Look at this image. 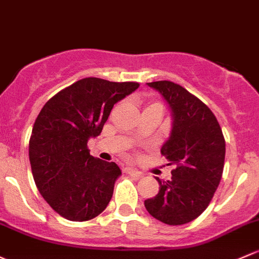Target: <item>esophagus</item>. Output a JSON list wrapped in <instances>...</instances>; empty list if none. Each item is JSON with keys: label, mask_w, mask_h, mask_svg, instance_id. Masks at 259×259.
Masks as SVG:
<instances>
[{"label": "esophagus", "mask_w": 259, "mask_h": 259, "mask_svg": "<svg viewBox=\"0 0 259 259\" xmlns=\"http://www.w3.org/2000/svg\"><path fill=\"white\" fill-rule=\"evenodd\" d=\"M126 172L129 174V175L134 176V178H137V179H140L141 176H143V172H140V171L135 170V168H133V167H127Z\"/></svg>", "instance_id": "34e87169"}]
</instances>
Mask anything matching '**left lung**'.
Returning <instances> with one entry per match:
<instances>
[{
  "instance_id": "left-lung-1",
  "label": "left lung",
  "mask_w": 259,
  "mask_h": 259,
  "mask_svg": "<svg viewBox=\"0 0 259 259\" xmlns=\"http://www.w3.org/2000/svg\"><path fill=\"white\" fill-rule=\"evenodd\" d=\"M162 95L172 116L170 137L161 148L172 178L162 181L159 194L144 205L152 217L171 226L197 219L211 202L221 181L226 144L221 126L209 108L179 84L148 83Z\"/></svg>"
}]
</instances>
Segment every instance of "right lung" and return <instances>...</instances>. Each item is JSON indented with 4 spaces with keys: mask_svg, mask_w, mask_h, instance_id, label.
I'll list each match as a JSON object with an SVG mask.
<instances>
[{
    "mask_svg": "<svg viewBox=\"0 0 259 259\" xmlns=\"http://www.w3.org/2000/svg\"><path fill=\"white\" fill-rule=\"evenodd\" d=\"M139 88L135 81L84 78L45 104L29 139V161L38 191L69 221L94 219L107 208L121 175L115 162L89 154L114 104Z\"/></svg>",
    "mask_w": 259,
    "mask_h": 259,
    "instance_id": "right-lung-1",
    "label": "right lung"
}]
</instances>
